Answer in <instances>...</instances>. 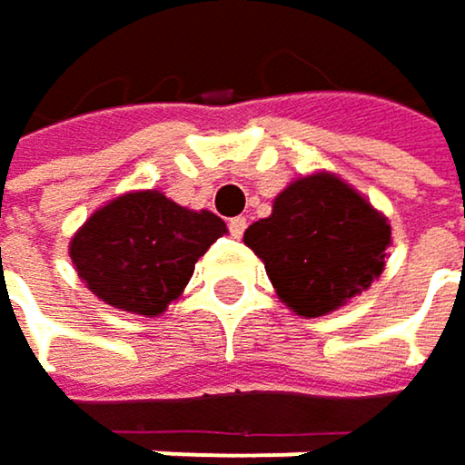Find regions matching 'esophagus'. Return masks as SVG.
<instances>
[{"label": "esophagus", "instance_id": "1", "mask_svg": "<svg viewBox=\"0 0 465 465\" xmlns=\"http://www.w3.org/2000/svg\"><path fill=\"white\" fill-rule=\"evenodd\" d=\"M227 227H230V235H232V238H241V235L246 232V219H243V216H232Z\"/></svg>", "mask_w": 465, "mask_h": 465}]
</instances>
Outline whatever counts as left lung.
<instances>
[{"label":"left lung","mask_w":465,"mask_h":465,"mask_svg":"<svg viewBox=\"0 0 465 465\" xmlns=\"http://www.w3.org/2000/svg\"><path fill=\"white\" fill-rule=\"evenodd\" d=\"M243 241L287 306L322 317L381 273L390 224L344 181L320 173L290 183Z\"/></svg>","instance_id":"left-lung-1"}]
</instances>
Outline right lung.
I'll return each instance as SVG.
<instances>
[{"mask_svg": "<svg viewBox=\"0 0 465 465\" xmlns=\"http://www.w3.org/2000/svg\"><path fill=\"white\" fill-rule=\"evenodd\" d=\"M224 232L211 211L181 208L159 192H132L78 230L70 257L97 298L153 317L183 292L194 262Z\"/></svg>", "mask_w": 465, "mask_h": 465, "instance_id": "add662e5", "label": "right lung"}]
</instances>
